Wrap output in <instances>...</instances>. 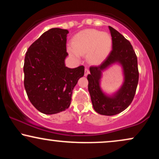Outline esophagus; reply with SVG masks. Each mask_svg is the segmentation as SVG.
<instances>
[{
	"label": "esophagus",
	"mask_w": 159,
	"mask_h": 159,
	"mask_svg": "<svg viewBox=\"0 0 159 159\" xmlns=\"http://www.w3.org/2000/svg\"><path fill=\"white\" fill-rule=\"evenodd\" d=\"M89 72H90V71H89V69L87 68H85V72H84V75L87 76V75L89 74Z\"/></svg>",
	"instance_id": "1"
}]
</instances>
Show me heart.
I'll return each instance as SVG.
<instances>
[{"instance_id":"heart-1","label":"heart","mask_w":159,"mask_h":159,"mask_svg":"<svg viewBox=\"0 0 159 159\" xmlns=\"http://www.w3.org/2000/svg\"><path fill=\"white\" fill-rule=\"evenodd\" d=\"M112 47V38L107 33L95 29H85L78 32L72 40L68 52L71 56L79 59L86 54L89 63L98 65L106 60Z\"/></svg>"}]
</instances>
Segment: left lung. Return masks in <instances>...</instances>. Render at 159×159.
<instances>
[{
    "mask_svg": "<svg viewBox=\"0 0 159 159\" xmlns=\"http://www.w3.org/2000/svg\"><path fill=\"white\" fill-rule=\"evenodd\" d=\"M108 27L112 37V51L101 65L90 67L87 80L94 110L99 114L113 116L125 110L132 103L139 73L138 58L130 42L112 27ZM114 64H119L122 67L124 83L117 91L108 95L101 90V78L103 71Z\"/></svg>",
    "mask_w": 159,
    "mask_h": 159,
    "instance_id": "1",
    "label": "left lung"
}]
</instances>
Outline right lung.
<instances>
[{
  "label": "right lung",
  "mask_w": 159,
  "mask_h": 159,
  "mask_svg": "<svg viewBox=\"0 0 159 159\" xmlns=\"http://www.w3.org/2000/svg\"><path fill=\"white\" fill-rule=\"evenodd\" d=\"M65 29L52 28L42 34L27 49L24 63V84L27 97L38 111L54 114L66 110L72 90L84 75V66H66Z\"/></svg>",
  "instance_id": "obj_1"
}]
</instances>
